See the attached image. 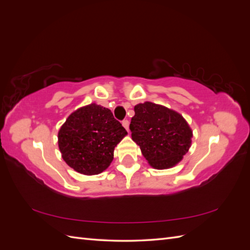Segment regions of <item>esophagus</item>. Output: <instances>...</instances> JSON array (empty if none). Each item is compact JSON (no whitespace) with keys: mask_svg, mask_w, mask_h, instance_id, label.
<instances>
[{"mask_svg":"<svg viewBox=\"0 0 250 250\" xmlns=\"http://www.w3.org/2000/svg\"><path fill=\"white\" fill-rule=\"evenodd\" d=\"M122 125H123V127L125 128L127 131H129V121H128V120L122 121Z\"/></svg>","mask_w":250,"mask_h":250,"instance_id":"obj_1","label":"esophagus"}]
</instances>
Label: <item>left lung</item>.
<instances>
[{"label":"left lung","instance_id":"left-lung-1","mask_svg":"<svg viewBox=\"0 0 250 250\" xmlns=\"http://www.w3.org/2000/svg\"><path fill=\"white\" fill-rule=\"evenodd\" d=\"M129 128L142 154L157 170L176 166L192 144L193 131L186 119L177 111L152 102L135 105Z\"/></svg>","mask_w":250,"mask_h":250}]
</instances>
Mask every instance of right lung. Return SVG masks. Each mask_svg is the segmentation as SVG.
Returning a JSON list of instances; mask_svg holds the SVG:
<instances>
[{"label":"right lung","mask_w":250,"mask_h":250,"mask_svg":"<svg viewBox=\"0 0 250 250\" xmlns=\"http://www.w3.org/2000/svg\"><path fill=\"white\" fill-rule=\"evenodd\" d=\"M125 135V128L108 108L92 103L67 117L58 131V147L67 166L96 175L109 167L113 150Z\"/></svg>","instance_id":"right-lung-1"}]
</instances>
